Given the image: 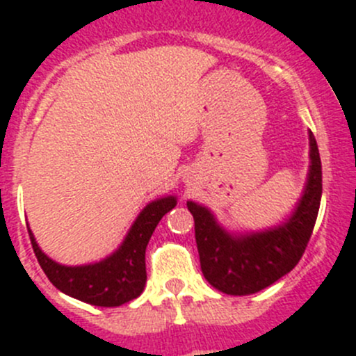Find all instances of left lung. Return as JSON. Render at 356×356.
<instances>
[{
  "label": "left lung",
  "mask_w": 356,
  "mask_h": 356,
  "mask_svg": "<svg viewBox=\"0 0 356 356\" xmlns=\"http://www.w3.org/2000/svg\"><path fill=\"white\" fill-rule=\"evenodd\" d=\"M322 196V163L310 132V172L293 215L274 229L231 236L208 208L188 201L195 218L201 272L215 289L234 296L258 293L296 267L310 241Z\"/></svg>",
  "instance_id": "8db88e82"
}]
</instances>
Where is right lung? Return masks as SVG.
I'll return each instance as SVG.
<instances>
[{"label": "right lung", "mask_w": 356, "mask_h": 356, "mask_svg": "<svg viewBox=\"0 0 356 356\" xmlns=\"http://www.w3.org/2000/svg\"><path fill=\"white\" fill-rule=\"evenodd\" d=\"M177 204L174 196L146 204L124 243L113 254L91 265L67 267L46 257L29 229L39 265L56 289L95 307H120L143 293L146 284L145 253L153 231L167 211Z\"/></svg>", "instance_id": "add662e5"}]
</instances>
